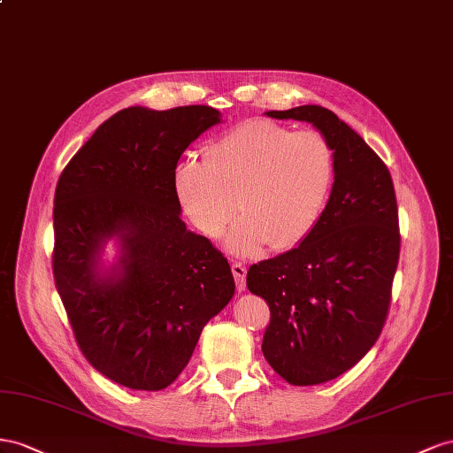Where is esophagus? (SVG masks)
Masks as SVG:
<instances>
[{
	"label": "esophagus",
	"mask_w": 453,
	"mask_h": 453,
	"mask_svg": "<svg viewBox=\"0 0 453 453\" xmlns=\"http://www.w3.org/2000/svg\"><path fill=\"white\" fill-rule=\"evenodd\" d=\"M231 271H234L237 290L242 292L244 288H247V265L241 264V262H235L234 265H231Z\"/></svg>",
	"instance_id": "obj_1"
}]
</instances>
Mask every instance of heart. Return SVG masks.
Wrapping results in <instances>:
<instances>
[{
  "label": "heart",
  "mask_w": 453,
  "mask_h": 453,
  "mask_svg": "<svg viewBox=\"0 0 453 453\" xmlns=\"http://www.w3.org/2000/svg\"><path fill=\"white\" fill-rule=\"evenodd\" d=\"M335 174L328 140L317 131L252 119L231 128L174 169V191L203 234L219 237L237 214L227 247L239 256L294 247L325 211Z\"/></svg>",
  "instance_id": "b5f03b06"
}]
</instances>
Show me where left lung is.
Wrapping results in <instances>:
<instances>
[{"mask_svg": "<svg viewBox=\"0 0 453 453\" xmlns=\"http://www.w3.org/2000/svg\"><path fill=\"white\" fill-rule=\"evenodd\" d=\"M311 123L335 157L330 199L296 249L250 265L247 287L269 305L264 357L292 385L342 376L378 342L391 303L400 234L385 163L322 106L265 111Z\"/></svg>", "mask_w": 453, "mask_h": 453, "instance_id": "obj_1", "label": "left lung"}]
</instances>
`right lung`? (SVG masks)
<instances>
[{
    "instance_id": "right-lung-1",
    "label": "right lung",
    "mask_w": 453,
    "mask_h": 453,
    "mask_svg": "<svg viewBox=\"0 0 453 453\" xmlns=\"http://www.w3.org/2000/svg\"><path fill=\"white\" fill-rule=\"evenodd\" d=\"M222 123L211 106H133L102 123L55 191L53 273L77 345L128 389L161 391L235 294L224 254L182 222L180 155ZM113 240L119 256L104 262Z\"/></svg>"
}]
</instances>
